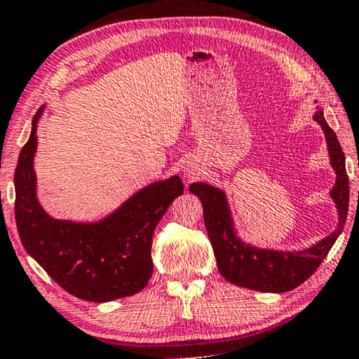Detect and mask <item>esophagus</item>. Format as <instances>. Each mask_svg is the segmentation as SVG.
<instances>
[{"label":"esophagus","instance_id":"esophagus-1","mask_svg":"<svg viewBox=\"0 0 359 359\" xmlns=\"http://www.w3.org/2000/svg\"><path fill=\"white\" fill-rule=\"evenodd\" d=\"M185 175H189V177H191V175H194V172H191V170L189 169V170H185Z\"/></svg>","mask_w":359,"mask_h":359}]
</instances>
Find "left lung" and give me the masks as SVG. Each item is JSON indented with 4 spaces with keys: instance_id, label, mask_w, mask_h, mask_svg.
Instances as JSON below:
<instances>
[{
    "instance_id": "1",
    "label": "left lung",
    "mask_w": 359,
    "mask_h": 359,
    "mask_svg": "<svg viewBox=\"0 0 359 359\" xmlns=\"http://www.w3.org/2000/svg\"><path fill=\"white\" fill-rule=\"evenodd\" d=\"M314 120L325 133L330 164L335 169L337 182L330 191L338 211L337 229L316 245L299 252L259 249L247 245L236 236L231 211L224 191L203 182L190 185V191L203 205V218L208 237L213 245L219 273L232 285L262 292H285L294 290L319 269L338 236L341 234L348 215L350 182L345 169V154L338 143L335 131L325 122L324 112L317 110Z\"/></svg>"
}]
</instances>
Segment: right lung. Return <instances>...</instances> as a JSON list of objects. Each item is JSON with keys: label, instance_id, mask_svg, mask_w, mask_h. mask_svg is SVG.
Segmentation results:
<instances>
[{"label": "right lung", "instance_id": "1", "mask_svg": "<svg viewBox=\"0 0 359 359\" xmlns=\"http://www.w3.org/2000/svg\"><path fill=\"white\" fill-rule=\"evenodd\" d=\"M42 110L35 114L14 172V215L24 249L79 299L107 302L135 294L153 275V232L170 203L184 194V184L177 175L154 182L97 223L53 219L35 195V133Z\"/></svg>", "mask_w": 359, "mask_h": 359}]
</instances>
